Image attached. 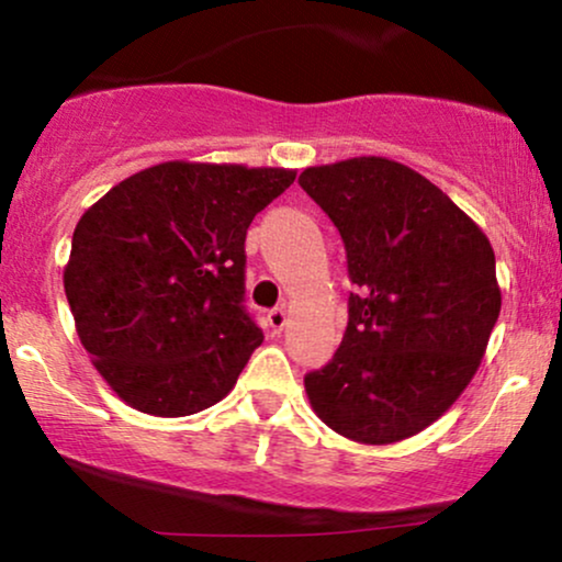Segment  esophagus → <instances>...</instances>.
<instances>
[{
  "label": "esophagus",
  "instance_id": "34e87169",
  "mask_svg": "<svg viewBox=\"0 0 562 562\" xmlns=\"http://www.w3.org/2000/svg\"><path fill=\"white\" fill-rule=\"evenodd\" d=\"M286 323H289L286 310H270L268 313V328L273 330V334H281V330L286 328Z\"/></svg>",
  "mask_w": 562,
  "mask_h": 562
}]
</instances>
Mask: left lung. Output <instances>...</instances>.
I'll use <instances>...</instances> for the list:
<instances>
[{
  "mask_svg": "<svg viewBox=\"0 0 562 562\" xmlns=\"http://www.w3.org/2000/svg\"><path fill=\"white\" fill-rule=\"evenodd\" d=\"M300 184L336 224L359 289L334 359L304 378L310 406L364 446L412 438L480 370L503 302L493 245L440 187L391 158L310 166Z\"/></svg>",
  "mask_w": 562,
  "mask_h": 562,
  "instance_id": "8db88e82",
  "label": "left lung"
}]
</instances>
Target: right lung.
Masks as SVG:
<instances>
[{"label": "right lung", "mask_w": 562, "mask_h": 562, "mask_svg": "<svg viewBox=\"0 0 562 562\" xmlns=\"http://www.w3.org/2000/svg\"><path fill=\"white\" fill-rule=\"evenodd\" d=\"M294 169L164 161L82 213L65 294L99 375L137 412L190 417L228 396L262 330L241 307L252 218Z\"/></svg>", "instance_id": "add662e5"}]
</instances>
